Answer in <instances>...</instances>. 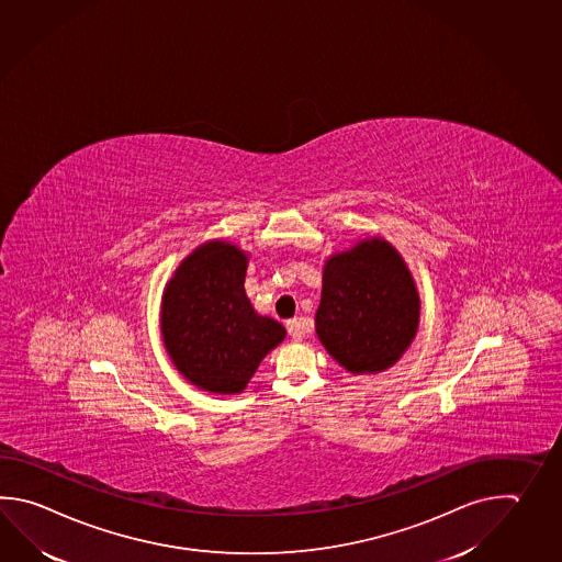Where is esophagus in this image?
Instances as JSON below:
<instances>
[{
  "label": "esophagus",
  "mask_w": 562,
  "mask_h": 562,
  "mask_svg": "<svg viewBox=\"0 0 562 562\" xmlns=\"http://www.w3.org/2000/svg\"><path fill=\"white\" fill-rule=\"evenodd\" d=\"M286 330L294 340H302L304 328H302V321H300V318H292V321H288Z\"/></svg>",
  "instance_id": "34e87169"
}]
</instances>
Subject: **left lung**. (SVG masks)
Segmentation results:
<instances>
[{
    "label": "left lung",
    "instance_id": "8db88e82",
    "mask_svg": "<svg viewBox=\"0 0 562 562\" xmlns=\"http://www.w3.org/2000/svg\"><path fill=\"white\" fill-rule=\"evenodd\" d=\"M418 310V292L401 254L389 241L364 240L326 262L316 333L348 372H380L413 342Z\"/></svg>",
    "mask_w": 562,
    "mask_h": 562
}]
</instances>
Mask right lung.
<instances>
[{
  "label": "right lung",
  "mask_w": 562,
  "mask_h": 562,
  "mask_svg": "<svg viewBox=\"0 0 562 562\" xmlns=\"http://www.w3.org/2000/svg\"><path fill=\"white\" fill-rule=\"evenodd\" d=\"M246 254L207 241L176 270L161 302V334L176 368L207 392H240L263 356L284 340L244 290Z\"/></svg>",
  "instance_id": "1"
}]
</instances>
